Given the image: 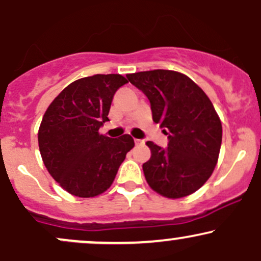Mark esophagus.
<instances>
[{
  "label": "esophagus",
  "instance_id": "1",
  "mask_svg": "<svg viewBox=\"0 0 261 261\" xmlns=\"http://www.w3.org/2000/svg\"><path fill=\"white\" fill-rule=\"evenodd\" d=\"M135 143H136V145H142V143H143V140H139V139H135Z\"/></svg>",
  "mask_w": 261,
  "mask_h": 261
}]
</instances>
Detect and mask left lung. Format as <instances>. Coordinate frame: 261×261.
Instances as JSON below:
<instances>
[{
  "label": "left lung",
  "mask_w": 261,
  "mask_h": 261,
  "mask_svg": "<svg viewBox=\"0 0 261 261\" xmlns=\"http://www.w3.org/2000/svg\"><path fill=\"white\" fill-rule=\"evenodd\" d=\"M151 103L152 118L168 135V147L148 141L142 168L148 185L169 199L195 193L216 167L222 124L205 92L180 72L153 70L126 74Z\"/></svg>",
  "instance_id": "1"
}]
</instances>
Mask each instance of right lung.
Segmentation results:
<instances>
[{
  "label": "right lung",
  "mask_w": 261,
  "mask_h": 261,
  "mask_svg": "<svg viewBox=\"0 0 261 261\" xmlns=\"http://www.w3.org/2000/svg\"><path fill=\"white\" fill-rule=\"evenodd\" d=\"M127 83L121 74H94L68 85L45 112L38 133L47 172L74 196L93 197L110 188L126 153L130 135L99 134L109 121L115 92Z\"/></svg>",
  "instance_id": "obj_1"
}]
</instances>
